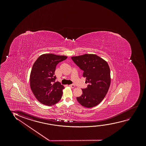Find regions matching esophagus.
<instances>
[{
	"mask_svg": "<svg viewBox=\"0 0 146 146\" xmlns=\"http://www.w3.org/2000/svg\"><path fill=\"white\" fill-rule=\"evenodd\" d=\"M69 86L70 87H71V88H74V87H75V85H73V84H70V85H69Z\"/></svg>",
	"mask_w": 146,
	"mask_h": 146,
	"instance_id": "obj_1",
	"label": "esophagus"
}]
</instances>
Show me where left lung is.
I'll return each instance as SVG.
<instances>
[{"instance_id":"obj_1","label":"left lung","mask_w":146,"mask_h":146,"mask_svg":"<svg viewBox=\"0 0 146 146\" xmlns=\"http://www.w3.org/2000/svg\"><path fill=\"white\" fill-rule=\"evenodd\" d=\"M73 62L83 71L87 87L82 89V94L77 97L82 106L92 108L104 99L111 83L110 69L108 63L96 54H85L71 57Z\"/></svg>"}]
</instances>
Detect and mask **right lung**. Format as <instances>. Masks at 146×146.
I'll use <instances>...</instances> for the list:
<instances>
[{"instance_id":"right-lung-1","label":"right lung","mask_w":146,"mask_h":146,"mask_svg":"<svg viewBox=\"0 0 146 146\" xmlns=\"http://www.w3.org/2000/svg\"><path fill=\"white\" fill-rule=\"evenodd\" d=\"M67 58L53 54H42L32 66L30 85L39 102L46 106H52L60 101L64 88L60 82H55L56 65Z\"/></svg>"}]
</instances>
